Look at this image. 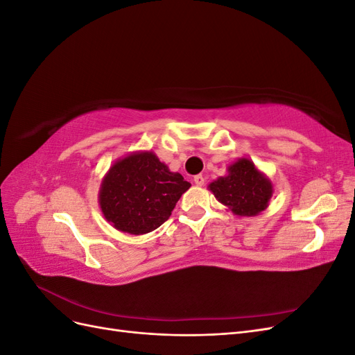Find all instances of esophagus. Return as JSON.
I'll return each instance as SVG.
<instances>
[{"label": "esophagus", "instance_id": "1", "mask_svg": "<svg viewBox=\"0 0 355 355\" xmlns=\"http://www.w3.org/2000/svg\"><path fill=\"white\" fill-rule=\"evenodd\" d=\"M204 176L202 175H197V176H194V184L197 185V187H202L204 185Z\"/></svg>", "mask_w": 355, "mask_h": 355}]
</instances>
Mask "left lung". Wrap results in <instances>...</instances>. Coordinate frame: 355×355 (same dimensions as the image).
<instances>
[{
  "mask_svg": "<svg viewBox=\"0 0 355 355\" xmlns=\"http://www.w3.org/2000/svg\"><path fill=\"white\" fill-rule=\"evenodd\" d=\"M227 178L209 185L214 197L239 216H254L266 209L272 196V185L250 159L241 158L228 168Z\"/></svg>",
  "mask_w": 355,
  "mask_h": 355,
  "instance_id": "obj_1",
  "label": "left lung"
}]
</instances>
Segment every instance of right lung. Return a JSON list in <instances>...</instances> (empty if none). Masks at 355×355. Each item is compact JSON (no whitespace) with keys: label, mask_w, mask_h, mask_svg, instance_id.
Segmentation results:
<instances>
[{"label":"right lung","mask_w":355,"mask_h":355,"mask_svg":"<svg viewBox=\"0 0 355 355\" xmlns=\"http://www.w3.org/2000/svg\"><path fill=\"white\" fill-rule=\"evenodd\" d=\"M189 187L184 176L171 173L155 154L137 153L110 168L99 202L105 218L118 231L141 235L161 227Z\"/></svg>","instance_id":"add662e5"}]
</instances>
